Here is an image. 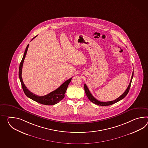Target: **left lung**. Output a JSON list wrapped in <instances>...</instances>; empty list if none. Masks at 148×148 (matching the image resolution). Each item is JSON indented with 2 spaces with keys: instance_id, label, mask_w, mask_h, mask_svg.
I'll use <instances>...</instances> for the list:
<instances>
[{
  "instance_id": "obj_1",
  "label": "left lung",
  "mask_w": 148,
  "mask_h": 148,
  "mask_svg": "<svg viewBox=\"0 0 148 148\" xmlns=\"http://www.w3.org/2000/svg\"><path fill=\"white\" fill-rule=\"evenodd\" d=\"M133 74H134V72H133V73H132V75L131 79V81H130V84H129V85H128L127 88L125 90V92H124L120 97H119L118 98L115 99V100H113V101H107V102H101V101H99L98 100H97V99L92 95V94L91 93V92H90L89 89L88 88L87 86H86V85L85 84H84V90H85L86 95L88 97V98L89 99V100H90V101L93 102V103L95 104V105H97L99 106H109L112 105V104H114V103H116V102H118L119 101L123 99L126 96V95L128 94L129 90H130V87H131V86L132 81V79H133Z\"/></svg>"
}]
</instances>
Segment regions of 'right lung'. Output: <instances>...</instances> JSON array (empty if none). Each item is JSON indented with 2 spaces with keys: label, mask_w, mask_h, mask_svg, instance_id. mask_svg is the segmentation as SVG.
I'll use <instances>...</instances> for the list:
<instances>
[{
  "label": "right lung",
  "mask_w": 148,
  "mask_h": 148,
  "mask_svg": "<svg viewBox=\"0 0 148 148\" xmlns=\"http://www.w3.org/2000/svg\"><path fill=\"white\" fill-rule=\"evenodd\" d=\"M37 36H34L33 39L31 40V41L34 38H35ZM29 46V45H27V46L26 47V49L25 50V52H24V55H23V58L21 60V62L20 64V67H19L18 75H19L20 81L21 83L22 88H23V91L27 97L31 99L32 100H33L36 102H39L41 104L45 105H55L56 103H58L60 100H62V99L64 98L65 92L67 90V88L69 86V83L71 81V79H72V77L67 79L64 83H63L58 88L54 90L53 92H50L47 95H43V96H39V95H36L33 94L32 92H31L28 89H27V88L23 83V79L22 77V72L23 62H24V59L26 56Z\"/></svg>",
  "instance_id": "right-lung-1"
}]
</instances>
